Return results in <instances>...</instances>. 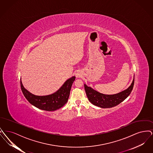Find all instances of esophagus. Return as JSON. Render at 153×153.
I'll use <instances>...</instances> for the list:
<instances>
[{"label": "esophagus", "mask_w": 153, "mask_h": 153, "mask_svg": "<svg viewBox=\"0 0 153 153\" xmlns=\"http://www.w3.org/2000/svg\"><path fill=\"white\" fill-rule=\"evenodd\" d=\"M76 75H77V77H78V76H79V74H76Z\"/></svg>", "instance_id": "obj_1"}]
</instances>
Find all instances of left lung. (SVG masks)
Returning <instances> with one entry per match:
<instances>
[{
    "mask_svg": "<svg viewBox=\"0 0 153 153\" xmlns=\"http://www.w3.org/2000/svg\"><path fill=\"white\" fill-rule=\"evenodd\" d=\"M134 85V79L131 85L126 90L115 95H104L100 94L85 84L84 88L88 99L92 104L102 108L115 107L124 101L131 94Z\"/></svg>",
    "mask_w": 153,
    "mask_h": 153,
    "instance_id": "obj_1",
    "label": "left lung"
}]
</instances>
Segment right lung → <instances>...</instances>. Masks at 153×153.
<instances>
[{"mask_svg":"<svg viewBox=\"0 0 153 153\" xmlns=\"http://www.w3.org/2000/svg\"><path fill=\"white\" fill-rule=\"evenodd\" d=\"M75 78L73 76L68 79L56 92L47 96L33 95L24 88L21 81V87L23 94L30 104L39 109L53 111L61 108L68 102L71 89Z\"/></svg>","mask_w":153,"mask_h":153,"instance_id":"obj_1","label":"right lung"}]
</instances>
